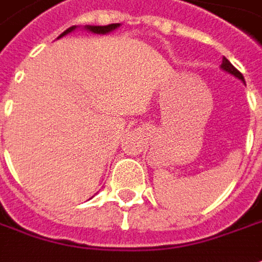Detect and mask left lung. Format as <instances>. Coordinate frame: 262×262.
Instances as JSON below:
<instances>
[{
  "mask_svg": "<svg viewBox=\"0 0 262 262\" xmlns=\"http://www.w3.org/2000/svg\"><path fill=\"white\" fill-rule=\"evenodd\" d=\"M221 67H222V69H224V70H225V71H228V73H231V74H234L235 77H238V79L243 80V81H244L243 73H241V71L236 70L235 67H234L232 64L229 63V61H228V60H227V58H225V57L222 58V64H221Z\"/></svg>",
  "mask_w": 262,
  "mask_h": 262,
  "instance_id": "obj_1",
  "label": "left lung"
}]
</instances>
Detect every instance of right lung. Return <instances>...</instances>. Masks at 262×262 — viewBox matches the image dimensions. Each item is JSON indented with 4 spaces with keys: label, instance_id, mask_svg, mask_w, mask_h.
<instances>
[{
    "label": "right lung",
    "instance_id": "right-lung-1",
    "mask_svg": "<svg viewBox=\"0 0 262 262\" xmlns=\"http://www.w3.org/2000/svg\"><path fill=\"white\" fill-rule=\"evenodd\" d=\"M119 26H120V24H108V26H87L86 28L89 30V31H92V33L94 34H106V33H110L112 30H115V28H117ZM74 28H76V26L67 28V30H66L60 37H63V35H66V34L71 33ZM60 37H58V38H60Z\"/></svg>",
    "mask_w": 262,
    "mask_h": 262
}]
</instances>
